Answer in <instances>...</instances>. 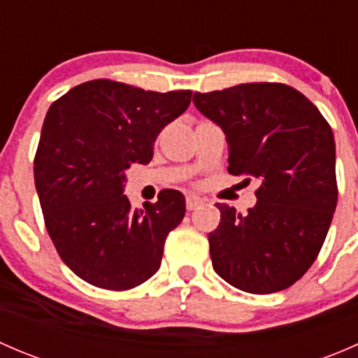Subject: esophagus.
<instances>
[{"label":"esophagus","mask_w":358,"mask_h":358,"mask_svg":"<svg viewBox=\"0 0 358 358\" xmlns=\"http://www.w3.org/2000/svg\"><path fill=\"white\" fill-rule=\"evenodd\" d=\"M201 204H202L201 197H197V196H187L185 206H187V209H189V211H194V209L199 208Z\"/></svg>","instance_id":"1"}]
</instances>
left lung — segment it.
I'll list each match as a JSON object with an SVG mask.
<instances>
[{"label": "left lung", "mask_w": 358, "mask_h": 358, "mask_svg": "<svg viewBox=\"0 0 358 358\" xmlns=\"http://www.w3.org/2000/svg\"><path fill=\"white\" fill-rule=\"evenodd\" d=\"M194 103L225 133L230 175L259 182L246 215L216 204L222 218L208 237L213 268L252 294L286 289L315 262L333 222V129L303 93L282 83L194 93Z\"/></svg>", "instance_id": "1"}]
</instances>
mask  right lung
<instances>
[{"label": "right lung", "instance_id": "right-lung-1", "mask_svg": "<svg viewBox=\"0 0 358 358\" xmlns=\"http://www.w3.org/2000/svg\"><path fill=\"white\" fill-rule=\"evenodd\" d=\"M190 90L145 92L93 79L52 103L34 157L45 225L69 268L102 289L140 286L161 266L168 234L185 216V197L162 190L133 209L126 169L149 164L166 124L187 110Z\"/></svg>", "mask_w": 358, "mask_h": 358}]
</instances>
